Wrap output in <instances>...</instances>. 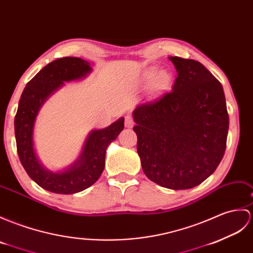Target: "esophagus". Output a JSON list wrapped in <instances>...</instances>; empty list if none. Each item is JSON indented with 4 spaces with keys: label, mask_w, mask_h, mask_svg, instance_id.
<instances>
[{
    "label": "esophagus",
    "mask_w": 253,
    "mask_h": 253,
    "mask_svg": "<svg viewBox=\"0 0 253 253\" xmlns=\"http://www.w3.org/2000/svg\"><path fill=\"white\" fill-rule=\"evenodd\" d=\"M133 125H134L133 119L130 115H127L126 119H125V127L126 128H131V127H133Z\"/></svg>",
    "instance_id": "34e87169"
}]
</instances>
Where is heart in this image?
<instances>
[{
  "mask_svg": "<svg viewBox=\"0 0 253 253\" xmlns=\"http://www.w3.org/2000/svg\"><path fill=\"white\" fill-rule=\"evenodd\" d=\"M152 78L150 83V88L153 91H161L166 89L169 86L170 82H171V73H170L166 69H161L155 72L154 68L148 69L144 71L142 80L144 82L149 81Z\"/></svg>",
  "mask_w": 253,
  "mask_h": 253,
  "instance_id": "obj_1",
  "label": "heart"
}]
</instances>
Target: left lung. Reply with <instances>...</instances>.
Listing matches in <instances>:
<instances>
[{
  "label": "left lung",
  "instance_id": "left-lung-1",
  "mask_svg": "<svg viewBox=\"0 0 253 253\" xmlns=\"http://www.w3.org/2000/svg\"><path fill=\"white\" fill-rule=\"evenodd\" d=\"M172 90L133 110L143 172L156 184L187 190L214 172L224 155L228 114L220 82L201 62L169 57Z\"/></svg>",
  "mask_w": 253,
  "mask_h": 253
}]
</instances>
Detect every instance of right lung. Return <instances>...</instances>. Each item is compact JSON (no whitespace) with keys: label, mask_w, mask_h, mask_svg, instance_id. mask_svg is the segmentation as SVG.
<instances>
[{"label":"right lung","mask_w":253,"mask_h":253,"mask_svg":"<svg viewBox=\"0 0 253 253\" xmlns=\"http://www.w3.org/2000/svg\"><path fill=\"white\" fill-rule=\"evenodd\" d=\"M92 71L90 63L76 57H64L45 66L29 82L15 116V137L21 165L35 183L56 194H74L91 186L104 169L105 152L124 129V117L107 128L91 130L78 160L60 171L42 165L35 153L34 124L40 109L64 82L84 79Z\"/></svg>","instance_id":"1"}]
</instances>
